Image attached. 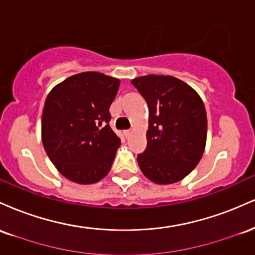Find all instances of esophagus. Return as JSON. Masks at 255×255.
I'll list each match as a JSON object with an SVG mask.
<instances>
[{
  "mask_svg": "<svg viewBox=\"0 0 255 255\" xmlns=\"http://www.w3.org/2000/svg\"><path fill=\"white\" fill-rule=\"evenodd\" d=\"M131 134V129H127V130H125V136L126 137H128Z\"/></svg>",
  "mask_w": 255,
  "mask_h": 255,
  "instance_id": "esophagus-1",
  "label": "esophagus"
}]
</instances>
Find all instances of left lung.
<instances>
[{
	"label": "left lung",
	"instance_id": "left-lung-1",
	"mask_svg": "<svg viewBox=\"0 0 255 255\" xmlns=\"http://www.w3.org/2000/svg\"><path fill=\"white\" fill-rule=\"evenodd\" d=\"M131 84L148 107L147 146L140 170L158 184L181 181L198 165L207 135L206 110L189 85L170 75L135 78Z\"/></svg>",
	"mask_w": 255,
	"mask_h": 255
}]
</instances>
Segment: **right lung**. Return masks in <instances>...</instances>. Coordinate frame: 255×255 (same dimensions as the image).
<instances>
[{"instance_id": "add662e5", "label": "right lung", "mask_w": 255, "mask_h": 255, "mask_svg": "<svg viewBox=\"0 0 255 255\" xmlns=\"http://www.w3.org/2000/svg\"><path fill=\"white\" fill-rule=\"evenodd\" d=\"M119 86V79L85 72L56 85L45 99L43 146L52 164L73 182L96 183L110 171L121 145L109 126Z\"/></svg>"}]
</instances>
